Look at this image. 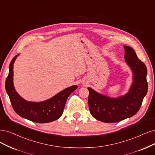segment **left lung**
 <instances>
[{
  "mask_svg": "<svg viewBox=\"0 0 155 155\" xmlns=\"http://www.w3.org/2000/svg\"><path fill=\"white\" fill-rule=\"evenodd\" d=\"M124 59L133 71V83L128 93L118 98L102 95L88 87L90 112L95 119L104 123H116L132 117L140 109L147 92V68L139 59L134 50L124 46Z\"/></svg>",
  "mask_w": 155,
  "mask_h": 155,
  "instance_id": "obj_1",
  "label": "left lung"
}]
</instances>
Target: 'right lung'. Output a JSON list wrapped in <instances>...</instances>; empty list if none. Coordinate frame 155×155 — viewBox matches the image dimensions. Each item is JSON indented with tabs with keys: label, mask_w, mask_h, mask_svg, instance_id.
<instances>
[{
	"label": "right lung",
	"mask_w": 155,
	"mask_h": 155,
	"mask_svg": "<svg viewBox=\"0 0 155 155\" xmlns=\"http://www.w3.org/2000/svg\"><path fill=\"white\" fill-rule=\"evenodd\" d=\"M18 55L14 57L11 61L9 74L5 81V90L14 110L20 116L38 123H50L58 119L64 111L68 97L77 89V85L68 87L44 101H26L17 93L13 85V64Z\"/></svg>",
	"instance_id": "right-lung-1"
}]
</instances>
